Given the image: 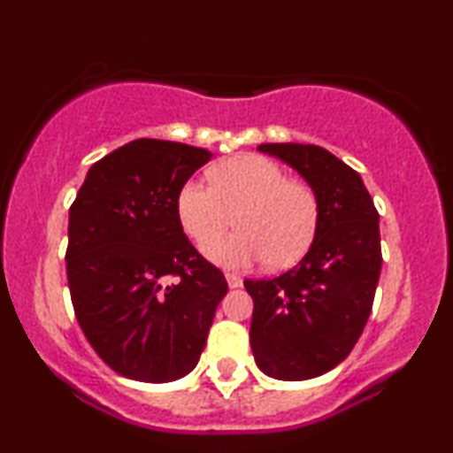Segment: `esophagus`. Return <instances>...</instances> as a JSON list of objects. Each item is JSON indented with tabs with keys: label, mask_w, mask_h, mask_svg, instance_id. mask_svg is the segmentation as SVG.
Here are the masks:
<instances>
[{
	"label": "esophagus",
	"mask_w": 453,
	"mask_h": 453,
	"mask_svg": "<svg viewBox=\"0 0 453 453\" xmlns=\"http://www.w3.org/2000/svg\"><path fill=\"white\" fill-rule=\"evenodd\" d=\"M226 280H227V285H230L232 289L242 288V279L238 277V274H226Z\"/></svg>",
	"instance_id": "34e87169"
}]
</instances>
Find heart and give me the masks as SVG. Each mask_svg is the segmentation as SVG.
<instances>
[{
    "label": "heart",
    "mask_w": 453,
    "mask_h": 453,
    "mask_svg": "<svg viewBox=\"0 0 453 453\" xmlns=\"http://www.w3.org/2000/svg\"><path fill=\"white\" fill-rule=\"evenodd\" d=\"M212 187L189 179L176 196V215L187 236L208 244L237 215L238 234L204 249L223 268L294 266L309 251L319 226L315 191L289 180L279 164L259 155H236L211 170Z\"/></svg>",
    "instance_id": "heart-1"
}]
</instances>
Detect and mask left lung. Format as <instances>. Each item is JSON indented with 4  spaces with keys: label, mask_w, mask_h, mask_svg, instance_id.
I'll list each match as a JSON object with an SVG mask.
<instances>
[{
    "label": "left lung",
    "mask_w": 453,
    "mask_h": 453,
    "mask_svg": "<svg viewBox=\"0 0 453 453\" xmlns=\"http://www.w3.org/2000/svg\"><path fill=\"white\" fill-rule=\"evenodd\" d=\"M257 150L292 165L319 202L315 241L298 266L274 279L244 280L259 371L304 381L339 366L366 326L381 273L379 212L362 176L330 150L298 142Z\"/></svg>",
    "instance_id": "8db88e82"
}]
</instances>
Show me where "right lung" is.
<instances>
[{
    "label": "right lung",
    "mask_w": 453,
    "mask_h": 453,
    "mask_svg": "<svg viewBox=\"0 0 453 453\" xmlns=\"http://www.w3.org/2000/svg\"><path fill=\"white\" fill-rule=\"evenodd\" d=\"M212 153L138 138L91 165L70 209L67 283L87 341L112 371L144 383L189 375L226 277L187 241L179 189Z\"/></svg>",
    "instance_id": "right-lung-1"
}]
</instances>
